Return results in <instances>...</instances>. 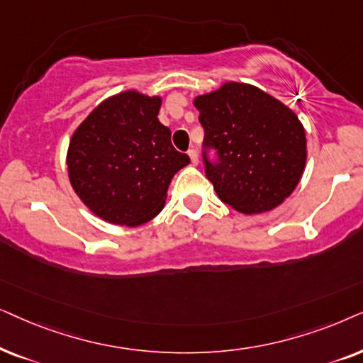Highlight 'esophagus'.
Segmentation results:
<instances>
[{"label": "esophagus", "instance_id": "1", "mask_svg": "<svg viewBox=\"0 0 363 363\" xmlns=\"http://www.w3.org/2000/svg\"><path fill=\"white\" fill-rule=\"evenodd\" d=\"M187 154H189L191 162L194 164V166H197V162H199V154H197L196 149H189V151H187Z\"/></svg>", "mask_w": 363, "mask_h": 363}]
</instances>
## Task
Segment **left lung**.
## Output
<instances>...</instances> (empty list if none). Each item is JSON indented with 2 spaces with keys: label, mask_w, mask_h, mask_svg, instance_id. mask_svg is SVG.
I'll return each instance as SVG.
<instances>
[{
  "label": "left lung",
  "mask_w": 363,
  "mask_h": 363,
  "mask_svg": "<svg viewBox=\"0 0 363 363\" xmlns=\"http://www.w3.org/2000/svg\"><path fill=\"white\" fill-rule=\"evenodd\" d=\"M204 128V164L222 202L242 214L282 204L307 161L306 129L297 114L255 86L224 83L194 99ZM214 148L218 161L206 151Z\"/></svg>",
  "instance_id": "1"
}]
</instances>
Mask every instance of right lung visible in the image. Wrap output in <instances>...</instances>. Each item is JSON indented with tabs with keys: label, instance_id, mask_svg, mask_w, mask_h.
I'll list each match as a JSON object with an SVG mask.
<instances>
[{
	"label": "right lung",
	"instance_id": "add662e5",
	"mask_svg": "<svg viewBox=\"0 0 363 363\" xmlns=\"http://www.w3.org/2000/svg\"><path fill=\"white\" fill-rule=\"evenodd\" d=\"M162 99L124 91L104 99L77 125L67 176L84 206L116 225H141L166 204L167 187L191 159L174 149L157 119Z\"/></svg>",
	"mask_w": 363,
	"mask_h": 363
}]
</instances>
